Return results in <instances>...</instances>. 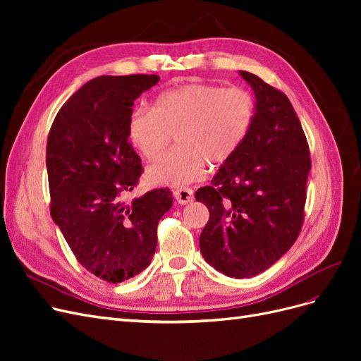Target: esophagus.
Returning a JSON list of instances; mask_svg holds the SVG:
<instances>
[{
  "label": "esophagus",
  "mask_w": 361,
  "mask_h": 361,
  "mask_svg": "<svg viewBox=\"0 0 361 361\" xmlns=\"http://www.w3.org/2000/svg\"><path fill=\"white\" fill-rule=\"evenodd\" d=\"M173 194H174V199H176L179 204H188L194 200V192L191 188H180L174 191Z\"/></svg>",
  "instance_id": "esophagus-1"
}]
</instances>
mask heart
<instances>
[{"label":"heart","mask_w":361,"mask_h":361,"mask_svg":"<svg viewBox=\"0 0 361 361\" xmlns=\"http://www.w3.org/2000/svg\"><path fill=\"white\" fill-rule=\"evenodd\" d=\"M256 117L255 97L241 87L190 82L164 92L154 108H137L128 120V137L145 159L161 157L176 135L178 150L150 164L152 185L187 187L200 180L207 162L221 166L235 157Z\"/></svg>","instance_id":"obj_1"}]
</instances>
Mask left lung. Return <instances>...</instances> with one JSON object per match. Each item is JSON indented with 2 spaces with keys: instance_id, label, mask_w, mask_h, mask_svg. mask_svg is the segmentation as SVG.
<instances>
[{
  "instance_id": "1",
  "label": "left lung",
  "mask_w": 361,
  "mask_h": 361,
  "mask_svg": "<svg viewBox=\"0 0 361 361\" xmlns=\"http://www.w3.org/2000/svg\"><path fill=\"white\" fill-rule=\"evenodd\" d=\"M239 73L255 90V123L195 199L209 209L200 235L204 260L228 277L247 279L276 264L297 241L312 161L288 96L253 73Z\"/></svg>"
}]
</instances>
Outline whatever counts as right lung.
<instances>
[{"label":"right lung","mask_w":361,"mask_h":361,"mask_svg":"<svg viewBox=\"0 0 361 361\" xmlns=\"http://www.w3.org/2000/svg\"><path fill=\"white\" fill-rule=\"evenodd\" d=\"M158 81V75L141 73L97 76L69 97L49 129L51 216L76 260L108 283L149 267L158 223L173 203L169 188L122 202L143 173L128 120L134 101Z\"/></svg>","instance_id":"add662e5"}]
</instances>
